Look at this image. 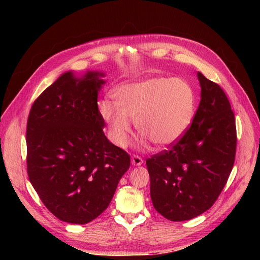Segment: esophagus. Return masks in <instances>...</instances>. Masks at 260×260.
<instances>
[{
	"mask_svg": "<svg viewBox=\"0 0 260 260\" xmlns=\"http://www.w3.org/2000/svg\"><path fill=\"white\" fill-rule=\"evenodd\" d=\"M132 163L134 166H141L143 163V159L138 155H133L132 156Z\"/></svg>",
	"mask_w": 260,
	"mask_h": 260,
	"instance_id": "1",
	"label": "esophagus"
}]
</instances>
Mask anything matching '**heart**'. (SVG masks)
Returning a JSON list of instances; mask_svg holds the SVG:
<instances>
[{"instance_id": "obj_1", "label": "heart", "mask_w": 260, "mask_h": 260, "mask_svg": "<svg viewBox=\"0 0 260 260\" xmlns=\"http://www.w3.org/2000/svg\"><path fill=\"white\" fill-rule=\"evenodd\" d=\"M115 95L117 103L101 102L100 112L120 146L128 142L131 120L153 143L169 146L182 137L194 116L195 93L181 78H147L121 86Z\"/></svg>"}]
</instances>
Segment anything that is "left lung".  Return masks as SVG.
I'll return each mask as SVG.
<instances>
[{"label": "left lung", "mask_w": 260, "mask_h": 260, "mask_svg": "<svg viewBox=\"0 0 260 260\" xmlns=\"http://www.w3.org/2000/svg\"><path fill=\"white\" fill-rule=\"evenodd\" d=\"M201 100L182 137L146 159L156 211L172 221L209 210L223 189L236 154V123L223 89L197 74Z\"/></svg>", "instance_id": "8db88e82"}]
</instances>
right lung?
<instances>
[{
    "label": "right lung",
    "instance_id": "1",
    "mask_svg": "<svg viewBox=\"0 0 260 260\" xmlns=\"http://www.w3.org/2000/svg\"><path fill=\"white\" fill-rule=\"evenodd\" d=\"M100 73L63 74L35 100L26 127L27 174L60 220L85 224L107 209L129 155L105 137Z\"/></svg>",
    "mask_w": 260,
    "mask_h": 260
}]
</instances>
